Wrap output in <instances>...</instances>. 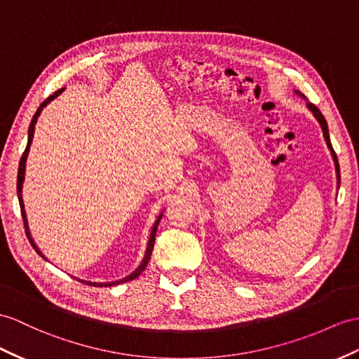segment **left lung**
Returning a JSON list of instances; mask_svg holds the SVG:
<instances>
[{
  "label": "left lung",
  "instance_id": "1",
  "mask_svg": "<svg viewBox=\"0 0 359 359\" xmlns=\"http://www.w3.org/2000/svg\"><path fill=\"white\" fill-rule=\"evenodd\" d=\"M297 95H300V97H303L304 100H306V97L304 95L300 93V91H294ZM306 107H308V109L312 112V116L317 118V121L320 123V126H321V130H323V137H325V140H326V144H327V147H329V151H330V155H332V158H334V164H335V173H337V186H338V189H339V181H341V177H339V164H338V158H337V154L334 152V147H332V143H330V137H329V128H327V121H326V118L323 117V114L320 112V109L316 107V104H312L311 102H308L306 100Z\"/></svg>",
  "mask_w": 359,
  "mask_h": 359
}]
</instances>
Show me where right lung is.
<instances>
[{
	"label": "right lung",
	"instance_id": "right-lung-1",
	"mask_svg": "<svg viewBox=\"0 0 359 359\" xmlns=\"http://www.w3.org/2000/svg\"><path fill=\"white\" fill-rule=\"evenodd\" d=\"M64 90L65 88H60V90H57L55 94H51L48 99H46L43 100L42 103H41V107L38 108V111L34 112V116H33V118H32V121H30V126H29V140H27V147H25V151H24V154H22V156H21V161H20V168H18V182H16V191H18V199H20V207H21V215H22V221H24V226H25V233H27V238H29V241H30V243H32V247L36 250V252L38 255L42 257V259H46V260H48L46 256L42 255V251L38 248V245L36 243H34V241H33V238H32V233H30V229H29V222H27V215H25V210H24V201H22V184H24V175H25V161H27V156H29V152H30V144H32V142H33V134H34V125H36V121H38V117L41 116V112H42V109L47 107V104L51 102V100H55L57 95H60V93H64ZM161 216H163V213H160L158 215V217H156L155 219V224L152 225V230H151V234H149V241H147V247H146V251H144V257H143V260H142V264H140L133 273H130L129 276H126V277H123V278H120V280H116V282H91V280H83V278H77V280H81L82 283H86V285H91V286H95V287H107V286H116V285H120V283H125V282H130V280H134V278H137L140 274L143 273L144 271V268L147 266V262H149V259H151V255H152V250H154V243H155V234H156V229H158V224H160V221H161Z\"/></svg>",
	"mask_w": 359,
	"mask_h": 359
}]
</instances>
